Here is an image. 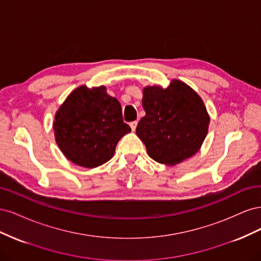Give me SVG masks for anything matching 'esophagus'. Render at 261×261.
Returning <instances> with one entry per match:
<instances>
[{
    "mask_svg": "<svg viewBox=\"0 0 261 261\" xmlns=\"http://www.w3.org/2000/svg\"><path fill=\"white\" fill-rule=\"evenodd\" d=\"M137 124H138V122L137 121H134V122H130V128H132V130L134 132L136 129V127H137Z\"/></svg>",
    "mask_w": 261,
    "mask_h": 261,
    "instance_id": "34e87169",
    "label": "esophagus"
}]
</instances>
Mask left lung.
Wrapping results in <instances>:
<instances>
[{
	"label": "left lung",
	"mask_w": 261,
	"mask_h": 261,
	"mask_svg": "<svg viewBox=\"0 0 261 261\" xmlns=\"http://www.w3.org/2000/svg\"><path fill=\"white\" fill-rule=\"evenodd\" d=\"M146 115L136 134L154 161L174 165L193 156L208 134L210 117L201 98L185 83L173 80L168 88L143 90Z\"/></svg>",
	"instance_id": "1"
}]
</instances>
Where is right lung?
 Segmentation results:
<instances>
[{"label":"right lung","mask_w":261,"mask_h":261,"mask_svg":"<svg viewBox=\"0 0 261 261\" xmlns=\"http://www.w3.org/2000/svg\"><path fill=\"white\" fill-rule=\"evenodd\" d=\"M53 129L63 154L89 169L111 159L118 140L130 132L120 102L109 96L105 86H81L70 92L55 114Z\"/></svg>","instance_id":"right-lung-1"}]
</instances>
